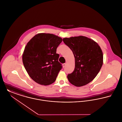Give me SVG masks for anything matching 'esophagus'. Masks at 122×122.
Segmentation results:
<instances>
[{
  "mask_svg": "<svg viewBox=\"0 0 122 122\" xmlns=\"http://www.w3.org/2000/svg\"><path fill=\"white\" fill-rule=\"evenodd\" d=\"M66 63H64V64H63V67H65L66 66Z\"/></svg>",
  "mask_w": 122,
  "mask_h": 122,
  "instance_id": "1",
  "label": "esophagus"
}]
</instances>
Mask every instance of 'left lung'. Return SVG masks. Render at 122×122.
<instances>
[{
  "mask_svg": "<svg viewBox=\"0 0 122 122\" xmlns=\"http://www.w3.org/2000/svg\"><path fill=\"white\" fill-rule=\"evenodd\" d=\"M64 42L72 51L75 58L74 71L67 77L76 86L85 85L92 81L103 65V52L99 45L85 36L65 38Z\"/></svg>",
  "mask_w": 122,
  "mask_h": 122,
  "instance_id": "1",
  "label": "left lung"
}]
</instances>
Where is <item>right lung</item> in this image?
Wrapping results in <instances>:
<instances>
[{
	"instance_id": "1",
	"label": "right lung",
	"mask_w": 122,
	"mask_h": 122,
	"mask_svg": "<svg viewBox=\"0 0 122 122\" xmlns=\"http://www.w3.org/2000/svg\"><path fill=\"white\" fill-rule=\"evenodd\" d=\"M62 39L53 34L41 33L33 37L26 46L22 55L24 66L37 83L48 85L53 83L62 68L56 53Z\"/></svg>"
}]
</instances>
